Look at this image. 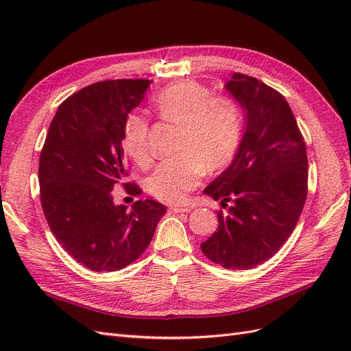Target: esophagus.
<instances>
[{
	"mask_svg": "<svg viewBox=\"0 0 351 351\" xmlns=\"http://www.w3.org/2000/svg\"><path fill=\"white\" fill-rule=\"evenodd\" d=\"M192 208L190 206H171L169 208V212H174V214H182V212H190Z\"/></svg>",
	"mask_w": 351,
	"mask_h": 351,
	"instance_id": "esophagus-1",
	"label": "esophagus"
}]
</instances>
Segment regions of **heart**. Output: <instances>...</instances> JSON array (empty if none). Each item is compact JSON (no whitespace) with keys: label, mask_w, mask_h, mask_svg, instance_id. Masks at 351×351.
I'll return each mask as SVG.
<instances>
[{"label":"heart","mask_w":351,"mask_h":351,"mask_svg":"<svg viewBox=\"0 0 351 351\" xmlns=\"http://www.w3.org/2000/svg\"><path fill=\"white\" fill-rule=\"evenodd\" d=\"M154 107L164 121L180 125L176 146L180 154L155 168L147 190L167 204H180L199 184L205 168H224L234 158L241 139V110L234 99L214 97L206 86L192 80L159 92ZM123 146L137 165H149V123L145 117H127Z\"/></svg>","instance_id":"1"}]
</instances>
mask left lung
<instances>
[{
	"label": "left lung",
	"instance_id": "1",
	"mask_svg": "<svg viewBox=\"0 0 351 351\" xmlns=\"http://www.w3.org/2000/svg\"><path fill=\"white\" fill-rule=\"evenodd\" d=\"M224 88L244 112V133L230 167L204 193L227 205L218 231L200 244L226 269L268 261L291 236L307 196V155L289 102L280 92L234 73Z\"/></svg>",
	"mask_w": 351,
	"mask_h": 351
}]
</instances>
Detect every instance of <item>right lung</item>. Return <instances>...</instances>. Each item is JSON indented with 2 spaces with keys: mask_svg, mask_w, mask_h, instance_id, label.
Instances as JSON below:
<instances>
[{
  "mask_svg": "<svg viewBox=\"0 0 351 351\" xmlns=\"http://www.w3.org/2000/svg\"><path fill=\"white\" fill-rule=\"evenodd\" d=\"M152 80H107L73 93L51 121L39 158L40 204L70 256L95 272H114L149 246L167 208L152 199L127 209L111 190L125 173L123 133ZM129 187L130 183H124ZM141 195L136 184L129 190Z\"/></svg>",
  "mask_w": 351,
  "mask_h": 351,
  "instance_id": "1",
  "label": "right lung"
}]
</instances>
